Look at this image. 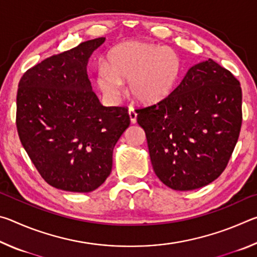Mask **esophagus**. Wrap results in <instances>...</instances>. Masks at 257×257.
<instances>
[{"mask_svg": "<svg viewBox=\"0 0 257 257\" xmlns=\"http://www.w3.org/2000/svg\"><path fill=\"white\" fill-rule=\"evenodd\" d=\"M128 114H129V118H130V121H132V123H136L137 122V113L133 107H129Z\"/></svg>", "mask_w": 257, "mask_h": 257, "instance_id": "1", "label": "esophagus"}]
</instances>
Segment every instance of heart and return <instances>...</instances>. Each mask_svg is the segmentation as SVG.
<instances>
[{"instance_id":"1","label":"heart","mask_w":257,"mask_h":257,"mask_svg":"<svg viewBox=\"0 0 257 257\" xmlns=\"http://www.w3.org/2000/svg\"><path fill=\"white\" fill-rule=\"evenodd\" d=\"M180 72L175 50L145 42H129L113 49L106 64L97 69L96 84L105 97L118 101L123 94L122 82L137 101L155 104L172 93Z\"/></svg>"}]
</instances>
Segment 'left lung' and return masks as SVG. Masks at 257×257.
Here are the masks:
<instances>
[{"mask_svg":"<svg viewBox=\"0 0 257 257\" xmlns=\"http://www.w3.org/2000/svg\"><path fill=\"white\" fill-rule=\"evenodd\" d=\"M241 98L232 73L208 59L189 68L164 101L136 111L165 186L194 190L222 173L240 133Z\"/></svg>","mask_w":257,"mask_h":257,"instance_id":"left-lung-1","label":"left lung"}]
</instances>
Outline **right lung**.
Instances as JSON below:
<instances>
[{
	"mask_svg": "<svg viewBox=\"0 0 257 257\" xmlns=\"http://www.w3.org/2000/svg\"><path fill=\"white\" fill-rule=\"evenodd\" d=\"M105 37L42 61L26 71L17 94V129L47 184L72 193L97 189L112 170L113 149L129 127L128 110L103 106L87 75Z\"/></svg>",
	"mask_w": 257,
	"mask_h": 257,
	"instance_id": "add662e5",
	"label": "right lung"
}]
</instances>
